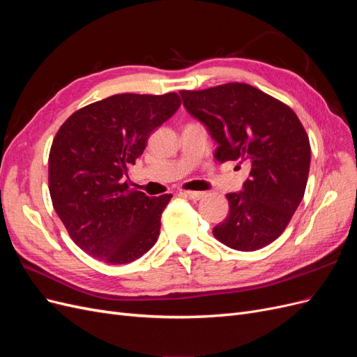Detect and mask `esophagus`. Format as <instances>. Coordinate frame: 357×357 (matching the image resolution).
<instances>
[{
	"mask_svg": "<svg viewBox=\"0 0 357 357\" xmlns=\"http://www.w3.org/2000/svg\"><path fill=\"white\" fill-rule=\"evenodd\" d=\"M181 193H183V195H185V197H188V198L193 199V201H198V199H201V198H204V197H205V193H204V192L185 190V192H181Z\"/></svg>",
	"mask_w": 357,
	"mask_h": 357,
	"instance_id": "1",
	"label": "esophagus"
}]
</instances>
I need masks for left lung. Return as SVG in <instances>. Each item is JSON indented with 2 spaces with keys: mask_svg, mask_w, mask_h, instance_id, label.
Returning a JSON list of instances; mask_svg holds the SVG:
<instances>
[{
  "mask_svg": "<svg viewBox=\"0 0 357 357\" xmlns=\"http://www.w3.org/2000/svg\"><path fill=\"white\" fill-rule=\"evenodd\" d=\"M190 116L218 143L220 164L250 167L243 190L226 195L229 213L213 235L240 252H255L283 234L304 198L311 149L295 112L245 83L180 91Z\"/></svg>",
  "mask_w": 357,
  "mask_h": 357,
  "instance_id": "1",
  "label": "left lung"
}]
</instances>
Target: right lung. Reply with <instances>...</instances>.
<instances>
[{
    "mask_svg": "<svg viewBox=\"0 0 357 357\" xmlns=\"http://www.w3.org/2000/svg\"><path fill=\"white\" fill-rule=\"evenodd\" d=\"M180 104L176 92L119 93L83 107L59 128L49 155L50 197L71 240L89 256L123 265L155 245L172 195L150 198L129 189L123 176Z\"/></svg>",
    "mask_w": 357,
    "mask_h": 357,
    "instance_id": "obj_1",
    "label": "right lung"
}]
</instances>
